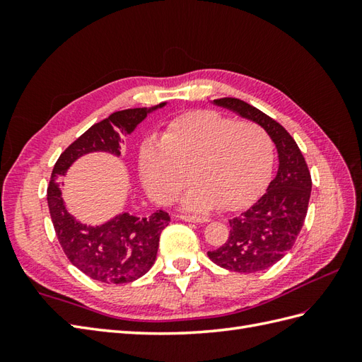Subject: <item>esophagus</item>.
Segmentation results:
<instances>
[{"mask_svg": "<svg viewBox=\"0 0 362 362\" xmlns=\"http://www.w3.org/2000/svg\"><path fill=\"white\" fill-rule=\"evenodd\" d=\"M177 219H180V221H185V222H197V224H204V222H209L210 219H206V218H194V216H183V214H179V216H177Z\"/></svg>", "mask_w": 362, "mask_h": 362, "instance_id": "1", "label": "esophagus"}]
</instances>
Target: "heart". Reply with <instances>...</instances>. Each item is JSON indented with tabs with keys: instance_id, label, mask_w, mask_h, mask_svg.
Segmentation results:
<instances>
[{
	"instance_id": "b5f03b06",
	"label": "heart",
	"mask_w": 362,
	"mask_h": 362,
	"mask_svg": "<svg viewBox=\"0 0 362 362\" xmlns=\"http://www.w3.org/2000/svg\"><path fill=\"white\" fill-rule=\"evenodd\" d=\"M274 148L266 130L252 121H233L213 110L179 115L161 138H146L138 169L149 196L169 204L191 175L196 183L182 197L188 211L244 209L271 175ZM192 173H189V169Z\"/></svg>"
}]
</instances>
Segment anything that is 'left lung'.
I'll return each instance as SVG.
<instances>
[{
	"label": "left lung",
	"mask_w": 362,
	"mask_h": 362,
	"mask_svg": "<svg viewBox=\"0 0 362 362\" xmlns=\"http://www.w3.org/2000/svg\"><path fill=\"white\" fill-rule=\"evenodd\" d=\"M213 104L266 130L279 153V171L249 210L228 221L226 244L206 255L214 264L233 272L264 271L292 249L303 227L313 185L310 169L288 130L257 107L236 98L214 99Z\"/></svg>",
	"instance_id": "left-lung-1"
}]
</instances>
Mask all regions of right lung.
Returning <instances> with one entry per match:
<instances>
[{
    "label": "right lung",
    "instance_id": "obj_1",
    "mask_svg": "<svg viewBox=\"0 0 362 362\" xmlns=\"http://www.w3.org/2000/svg\"><path fill=\"white\" fill-rule=\"evenodd\" d=\"M166 103L112 113L96 122L60 153L48 185V206L57 240L66 258L90 279L121 284L140 279L156 263L160 233L169 224V214L157 210L148 218L119 213L104 224H82L68 211L60 189V177L76 160L93 152L121 157L122 138L130 135L149 113Z\"/></svg>",
    "mask_w": 362,
    "mask_h": 362
}]
</instances>
